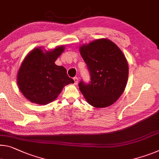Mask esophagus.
<instances>
[{
	"label": "esophagus",
	"instance_id": "1",
	"mask_svg": "<svg viewBox=\"0 0 159 159\" xmlns=\"http://www.w3.org/2000/svg\"><path fill=\"white\" fill-rule=\"evenodd\" d=\"M74 80L75 84H77L78 82H79V79H78L77 77H74Z\"/></svg>",
	"mask_w": 159,
	"mask_h": 159
}]
</instances>
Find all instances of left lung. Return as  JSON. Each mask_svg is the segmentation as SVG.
I'll use <instances>...</instances> for the list:
<instances>
[{
    "instance_id": "1",
    "label": "left lung",
    "mask_w": 159,
    "mask_h": 159,
    "mask_svg": "<svg viewBox=\"0 0 159 159\" xmlns=\"http://www.w3.org/2000/svg\"><path fill=\"white\" fill-rule=\"evenodd\" d=\"M90 80L79 82L87 102L95 107H105L117 101L125 89L129 67L122 51L112 41L100 39L80 48Z\"/></svg>"
}]
</instances>
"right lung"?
Segmentation results:
<instances>
[{
	"instance_id": "obj_1",
	"label": "right lung",
	"mask_w": 159,
	"mask_h": 159,
	"mask_svg": "<svg viewBox=\"0 0 159 159\" xmlns=\"http://www.w3.org/2000/svg\"><path fill=\"white\" fill-rule=\"evenodd\" d=\"M64 50L61 46L44 53L37 48L22 62L17 74V85L24 96L32 102L48 104L56 99L64 85L74 83L64 66L54 64Z\"/></svg>"
}]
</instances>
